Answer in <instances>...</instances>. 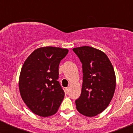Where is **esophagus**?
Returning <instances> with one entry per match:
<instances>
[{
  "label": "esophagus",
  "instance_id": "34e87169",
  "mask_svg": "<svg viewBox=\"0 0 133 133\" xmlns=\"http://www.w3.org/2000/svg\"><path fill=\"white\" fill-rule=\"evenodd\" d=\"M69 87L66 88V89H65V92H66V93H68V92H69Z\"/></svg>",
  "mask_w": 133,
  "mask_h": 133
}]
</instances>
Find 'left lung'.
<instances>
[{"instance_id":"left-lung-1","label":"left lung","mask_w":133,"mask_h":133,"mask_svg":"<svg viewBox=\"0 0 133 133\" xmlns=\"http://www.w3.org/2000/svg\"><path fill=\"white\" fill-rule=\"evenodd\" d=\"M83 67V86L75 101L77 110L87 117H94L109 106L115 93L116 77L113 66L106 54L84 46L72 49Z\"/></svg>"}]
</instances>
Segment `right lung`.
I'll return each mask as SVG.
<instances>
[{
    "instance_id": "obj_1",
    "label": "right lung",
    "mask_w": 133,
    "mask_h": 133,
    "mask_svg": "<svg viewBox=\"0 0 133 133\" xmlns=\"http://www.w3.org/2000/svg\"><path fill=\"white\" fill-rule=\"evenodd\" d=\"M66 49L46 46L36 49L24 61L19 77L21 96L33 113L49 117L56 113L64 92L58 78V66Z\"/></svg>"
}]
</instances>
